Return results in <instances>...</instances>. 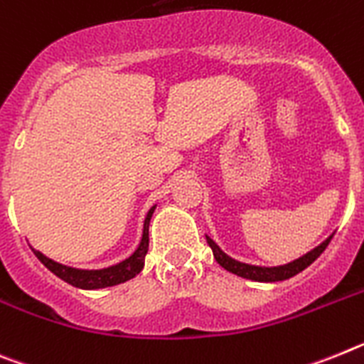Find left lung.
Instances as JSON below:
<instances>
[{
	"label": "left lung",
	"instance_id": "left-lung-1",
	"mask_svg": "<svg viewBox=\"0 0 364 364\" xmlns=\"http://www.w3.org/2000/svg\"><path fill=\"white\" fill-rule=\"evenodd\" d=\"M333 238V235L330 238H326L321 245H317L315 249H311L309 252H306L304 257L296 258V260L289 262L286 265H277V267H262V265H251V264H243V262L235 260V258H230L229 255L221 251L220 245L214 242L210 236H207V243L213 249V255L216 258L218 264L227 269L229 273L238 274L242 278H249V280H255V282H280V280H287V278L295 277L299 274L300 271H304L308 265L314 264L318 257L322 255V251L328 247V243L330 240Z\"/></svg>",
	"mask_w": 364,
	"mask_h": 364
}]
</instances>
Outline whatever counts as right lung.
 <instances>
[{
  "label": "right lung",
  "mask_w": 364,
  "mask_h": 364,
  "mask_svg": "<svg viewBox=\"0 0 364 364\" xmlns=\"http://www.w3.org/2000/svg\"><path fill=\"white\" fill-rule=\"evenodd\" d=\"M154 210H156V207H151L148 210L146 218H144L143 238H141V243H139V247L135 249L134 255L126 258V260L119 262V264L104 267V269H77V267H69V265L50 260V258H47L46 255H42L36 249H33V251L38 257V260L42 262L50 273H55L56 277L62 278L64 282L71 284V286L80 287V289H102V287L117 286V284L126 282V280L134 278L135 274L143 271L144 257H146L148 252V227H150Z\"/></svg>",
  "instance_id": "obj_1"
}]
</instances>
